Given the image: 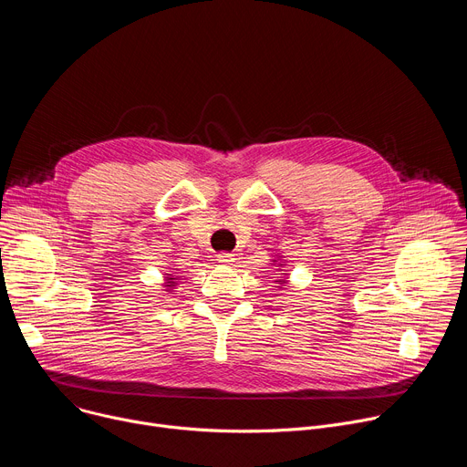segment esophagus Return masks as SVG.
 Returning <instances> with one entry per match:
<instances>
[{"instance_id":"obj_1","label":"esophagus","mask_w":467,"mask_h":467,"mask_svg":"<svg viewBox=\"0 0 467 467\" xmlns=\"http://www.w3.org/2000/svg\"><path fill=\"white\" fill-rule=\"evenodd\" d=\"M216 260H218L220 264H223V265H233V262H234L236 258H234L233 253H220V254L216 256Z\"/></svg>"}]
</instances>
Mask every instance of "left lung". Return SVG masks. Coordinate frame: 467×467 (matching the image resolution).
I'll return each mask as SVG.
<instances>
[{
  "mask_svg": "<svg viewBox=\"0 0 467 467\" xmlns=\"http://www.w3.org/2000/svg\"><path fill=\"white\" fill-rule=\"evenodd\" d=\"M272 262H274V264H277V268H279V272H281V274H277L279 277H277L274 283L277 285V288H279V290H283V288H286V285H288V275H290V274L285 270V268H286V260H285V256L277 254Z\"/></svg>",
  "mask_w": 467,
  "mask_h": 467,
  "instance_id": "obj_1",
  "label": "left lung"
}]
</instances>
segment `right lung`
Instances as JSON below:
<instances>
[{"label":"right lung","instance_id":"obj_1","mask_svg":"<svg viewBox=\"0 0 467 467\" xmlns=\"http://www.w3.org/2000/svg\"><path fill=\"white\" fill-rule=\"evenodd\" d=\"M179 272H170V274H164V281H162V292H168V294H171V292H175V288H177V285H179Z\"/></svg>","mask_w":467,"mask_h":467}]
</instances>
